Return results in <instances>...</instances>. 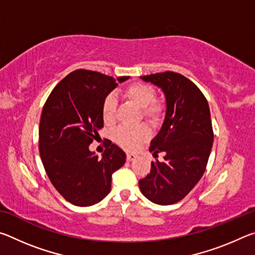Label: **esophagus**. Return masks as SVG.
Returning <instances> with one entry per match:
<instances>
[{
  "label": "esophagus",
  "mask_w": 255,
  "mask_h": 255,
  "mask_svg": "<svg viewBox=\"0 0 255 255\" xmlns=\"http://www.w3.org/2000/svg\"><path fill=\"white\" fill-rule=\"evenodd\" d=\"M137 156L135 154H131V153H127V161H133V159H135Z\"/></svg>",
  "instance_id": "34e87169"
}]
</instances>
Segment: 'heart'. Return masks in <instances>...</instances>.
Returning a JSON list of instances; mask_svg holds the SVG:
<instances>
[{"label":"heart","instance_id":"obj_1","mask_svg":"<svg viewBox=\"0 0 255 255\" xmlns=\"http://www.w3.org/2000/svg\"><path fill=\"white\" fill-rule=\"evenodd\" d=\"M124 96L141 109V116L153 126L161 124L165 115L163 103L155 101L156 92L150 85L143 83H131L124 89ZM117 101L114 96H107L101 106V116L105 124L110 125L116 119ZM149 136V129L146 125L133 127L120 126L114 131L112 138L123 148L131 150L138 147Z\"/></svg>","mask_w":255,"mask_h":255}]
</instances>
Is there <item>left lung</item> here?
I'll list each match as a JSON object with an SVG mask.
<instances>
[{
	"label": "left lung",
	"instance_id": "1",
	"mask_svg": "<svg viewBox=\"0 0 255 255\" xmlns=\"http://www.w3.org/2000/svg\"><path fill=\"white\" fill-rule=\"evenodd\" d=\"M140 79L162 89L166 114L149 147L154 157L165 153L164 161L152 162L139 188L154 204L172 205L182 200L205 173L214 140L209 106L199 88L179 73L167 71Z\"/></svg>",
	"mask_w": 255,
	"mask_h": 255
}]
</instances>
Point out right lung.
I'll list each match as a JSON object with an SVG mask.
<instances>
[{"mask_svg":"<svg viewBox=\"0 0 255 255\" xmlns=\"http://www.w3.org/2000/svg\"><path fill=\"white\" fill-rule=\"evenodd\" d=\"M118 77V82L128 80ZM118 85L112 76L76 70L59 82L42 108L39 152L50 182L64 199L80 207L101 201L111 190L115 171L126 154L107 140L102 157L89 149L103 127L101 106Z\"/></svg>","mask_w":255,"mask_h":255,"instance_id":"right-lung-1","label":"right lung"}]
</instances>
